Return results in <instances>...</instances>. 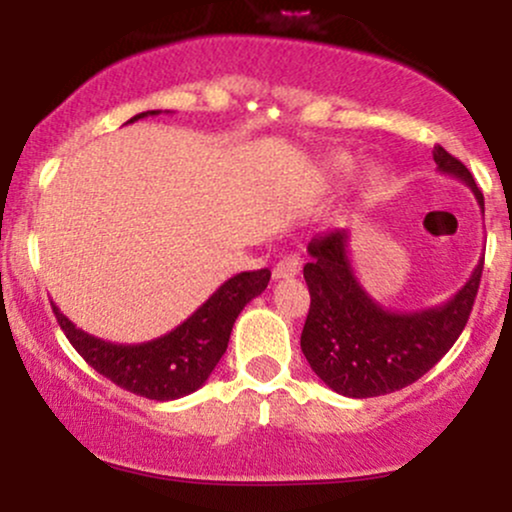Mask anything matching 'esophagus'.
Wrapping results in <instances>:
<instances>
[{
    "label": "esophagus",
    "mask_w": 512,
    "mask_h": 512,
    "mask_svg": "<svg viewBox=\"0 0 512 512\" xmlns=\"http://www.w3.org/2000/svg\"><path fill=\"white\" fill-rule=\"evenodd\" d=\"M301 272V260L298 257H284V260H279L274 264V279H291V276H296Z\"/></svg>",
    "instance_id": "1"
}]
</instances>
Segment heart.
<instances>
[{
	"mask_svg": "<svg viewBox=\"0 0 512 512\" xmlns=\"http://www.w3.org/2000/svg\"><path fill=\"white\" fill-rule=\"evenodd\" d=\"M334 168H337V173H349L351 161L349 158H339V161H334Z\"/></svg>",
	"mask_w": 512,
	"mask_h": 512,
	"instance_id": "1",
	"label": "heart"
}]
</instances>
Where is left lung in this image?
<instances>
[{
  "label": "left lung",
  "instance_id": "left-lung-1",
  "mask_svg": "<svg viewBox=\"0 0 512 512\" xmlns=\"http://www.w3.org/2000/svg\"><path fill=\"white\" fill-rule=\"evenodd\" d=\"M440 173L462 180L484 211V195L462 161L433 146ZM349 231H332L308 245L303 267L310 291L301 349L317 378L344 397H380L426 375L457 342L474 298L484 260L450 301L426 310H387L363 289L351 267Z\"/></svg>",
  "mask_w": 512,
  "mask_h": 512
}]
</instances>
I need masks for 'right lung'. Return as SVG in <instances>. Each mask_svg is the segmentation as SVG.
Listing matches in <instances>:
<instances>
[{"instance_id":"add662e5","label":"right lung","mask_w":512,"mask_h":512,"mask_svg":"<svg viewBox=\"0 0 512 512\" xmlns=\"http://www.w3.org/2000/svg\"><path fill=\"white\" fill-rule=\"evenodd\" d=\"M149 115H158V110H146L129 122ZM269 276V269L231 276L182 325L142 344H115L93 337L62 315L55 303L52 313L79 356L93 370L113 380L122 390L156 402H168L192 395L207 383L211 370L226 354L233 322L252 298L267 289Z\"/></svg>"}]
</instances>
